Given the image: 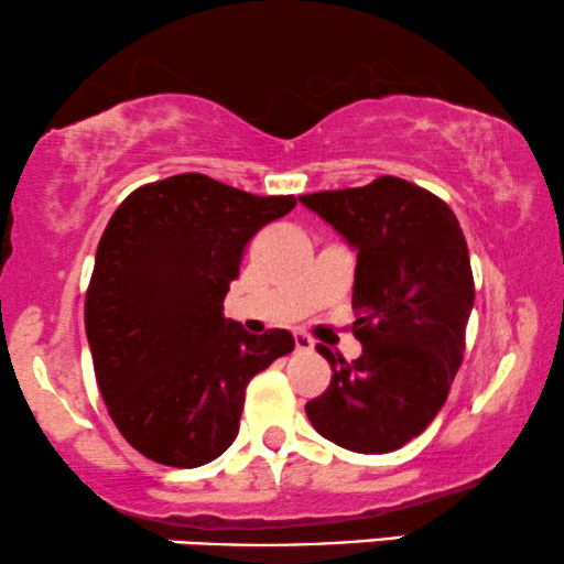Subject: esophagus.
<instances>
[{"instance_id":"1","label":"esophagus","mask_w":564,"mask_h":564,"mask_svg":"<svg viewBox=\"0 0 564 564\" xmlns=\"http://www.w3.org/2000/svg\"><path fill=\"white\" fill-rule=\"evenodd\" d=\"M295 349H297V352H311V349H313L311 336L295 332Z\"/></svg>"}]
</instances>
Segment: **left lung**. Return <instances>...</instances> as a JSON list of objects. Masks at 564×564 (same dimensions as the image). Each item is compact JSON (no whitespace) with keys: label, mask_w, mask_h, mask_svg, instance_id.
Segmentation results:
<instances>
[{"label":"left lung","mask_w":564,"mask_h":564,"mask_svg":"<svg viewBox=\"0 0 564 564\" xmlns=\"http://www.w3.org/2000/svg\"><path fill=\"white\" fill-rule=\"evenodd\" d=\"M300 202L357 251L352 334L362 341L352 362L318 347L334 376L305 414L347 451H397L435 420L464 360L474 305L466 238L448 204L397 175Z\"/></svg>","instance_id":"left-lung-1"}]
</instances>
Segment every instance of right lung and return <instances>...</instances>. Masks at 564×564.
Masks as SVG:
<instances>
[{
    "label": "right lung",
    "instance_id": "1",
    "mask_svg": "<svg viewBox=\"0 0 564 564\" xmlns=\"http://www.w3.org/2000/svg\"><path fill=\"white\" fill-rule=\"evenodd\" d=\"M295 202L181 173L139 186L106 225L85 332L108 414L155 464L194 469L223 456L248 380L295 349L284 328L253 336L223 313L248 240Z\"/></svg>",
    "mask_w": 564,
    "mask_h": 564
}]
</instances>
